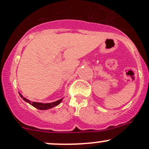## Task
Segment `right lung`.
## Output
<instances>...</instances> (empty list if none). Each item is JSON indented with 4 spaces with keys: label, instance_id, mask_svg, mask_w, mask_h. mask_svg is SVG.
Wrapping results in <instances>:
<instances>
[{
    "label": "right lung",
    "instance_id": "1",
    "mask_svg": "<svg viewBox=\"0 0 149 149\" xmlns=\"http://www.w3.org/2000/svg\"><path fill=\"white\" fill-rule=\"evenodd\" d=\"M19 95L21 96V97H22V98L23 99L25 102H26L32 105L33 107H36L37 109H40V110H45V109H50V108L54 107H55V106H57V105L61 103L63 100V99H61V100H58V101H56V102H54L45 104V103L35 102L29 101V100H27V99H26L25 97H24L23 96L20 94V93H19Z\"/></svg>",
    "mask_w": 149,
    "mask_h": 149
}]
</instances>
